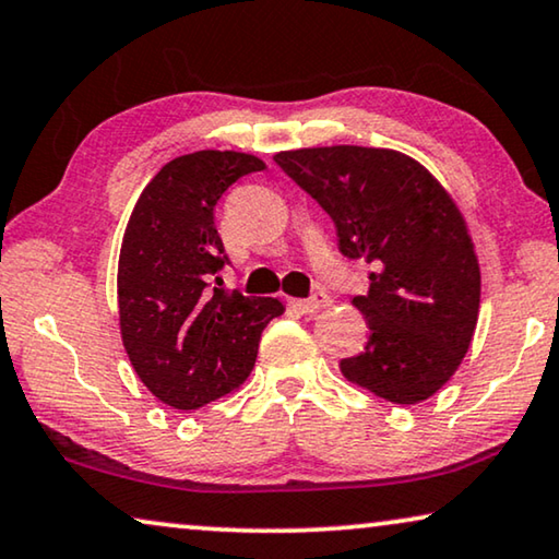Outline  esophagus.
Masks as SVG:
<instances>
[{
  "label": "esophagus",
  "mask_w": 559,
  "mask_h": 559,
  "mask_svg": "<svg viewBox=\"0 0 559 559\" xmlns=\"http://www.w3.org/2000/svg\"><path fill=\"white\" fill-rule=\"evenodd\" d=\"M330 302H333V299H330V295L328 293H322V289H318V293H312V297H307V299H293V305L297 312H302V314H318V312H322L325 310V307H330Z\"/></svg>",
  "instance_id": "34e87169"
}]
</instances>
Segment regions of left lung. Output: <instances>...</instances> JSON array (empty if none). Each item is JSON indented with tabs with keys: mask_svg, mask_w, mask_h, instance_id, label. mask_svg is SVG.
Masks as SVG:
<instances>
[{
	"mask_svg": "<svg viewBox=\"0 0 559 559\" xmlns=\"http://www.w3.org/2000/svg\"><path fill=\"white\" fill-rule=\"evenodd\" d=\"M277 166L318 201L340 254L373 266L353 305L368 343L340 360L347 380L411 406L456 373L479 314V262L464 216L414 158L388 148L282 151Z\"/></svg>",
	"mask_w": 559,
	"mask_h": 559,
	"instance_id": "obj_1",
	"label": "left lung"
}]
</instances>
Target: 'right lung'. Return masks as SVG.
Listing matches in <instances>:
<instances>
[{
  "label": "right lung",
  "instance_id": "add662e5",
  "mask_svg": "<svg viewBox=\"0 0 559 559\" xmlns=\"http://www.w3.org/2000/svg\"><path fill=\"white\" fill-rule=\"evenodd\" d=\"M260 158L197 151L160 168L126 226L118 260L120 335L143 385L179 411H197L249 378L280 299L229 295V264L214 206Z\"/></svg>",
  "mask_w": 559,
  "mask_h": 559
}]
</instances>
